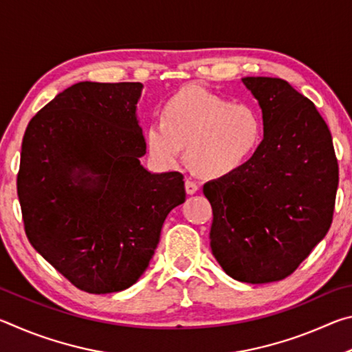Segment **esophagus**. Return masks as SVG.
I'll use <instances>...</instances> for the list:
<instances>
[{
	"mask_svg": "<svg viewBox=\"0 0 352 352\" xmlns=\"http://www.w3.org/2000/svg\"><path fill=\"white\" fill-rule=\"evenodd\" d=\"M184 189H186V194L192 195L199 190V184L192 182V180H186V182H184Z\"/></svg>",
	"mask_w": 352,
	"mask_h": 352,
	"instance_id": "1",
	"label": "esophagus"
}]
</instances>
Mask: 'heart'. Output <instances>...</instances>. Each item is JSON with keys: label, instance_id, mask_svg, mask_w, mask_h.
<instances>
[{"label": "heart", "instance_id": "obj_1", "mask_svg": "<svg viewBox=\"0 0 352 352\" xmlns=\"http://www.w3.org/2000/svg\"><path fill=\"white\" fill-rule=\"evenodd\" d=\"M162 119L146 129L148 152L160 164L174 168L186 146L188 164L201 177L239 170L258 152L264 136V121L254 105L234 104L199 87L172 96Z\"/></svg>", "mask_w": 352, "mask_h": 352}]
</instances>
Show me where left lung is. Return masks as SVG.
<instances>
[{
  "label": "left lung",
  "mask_w": 352,
  "mask_h": 352,
  "mask_svg": "<svg viewBox=\"0 0 352 352\" xmlns=\"http://www.w3.org/2000/svg\"><path fill=\"white\" fill-rule=\"evenodd\" d=\"M258 100L264 140L230 175L205 183L212 206L211 250L242 283L281 281L332 223L338 164L332 136L312 100L278 77H243Z\"/></svg>",
  "instance_id": "left-lung-1"
}]
</instances>
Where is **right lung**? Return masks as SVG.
<instances>
[{"mask_svg":"<svg viewBox=\"0 0 352 352\" xmlns=\"http://www.w3.org/2000/svg\"><path fill=\"white\" fill-rule=\"evenodd\" d=\"M140 82H79L28 124L16 190L31 245L88 294L133 285L168 214L186 199L180 172L141 164Z\"/></svg>","mask_w":352,"mask_h":352,"instance_id":"add662e5","label":"right lung"}]
</instances>
